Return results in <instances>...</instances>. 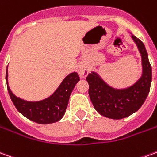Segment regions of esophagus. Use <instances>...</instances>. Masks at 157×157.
I'll return each mask as SVG.
<instances>
[{"mask_svg": "<svg viewBox=\"0 0 157 157\" xmlns=\"http://www.w3.org/2000/svg\"><path fill=\"white\" fill-rule=\"evenodd\" d=\"M78 72H79V75L82 78H85L86 75H88V73H89V71H88V68L86 67V65H84V64H82L78 69Z\"/></svg>", "mask_w": 157, "mask_h": 157, "instance_id": "34e87169", "label": "esophagus"}]
</instances>
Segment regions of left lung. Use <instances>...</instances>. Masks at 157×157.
Here are the masks:
<instances>
[{"label":"left lung","mask_w":157,"mask_h":157,"mask_svg":"<svg viewBox=\"0 0 157 157\" xmlns=\"http://www.w3.org/2000/svg\"><path fill=\"white\" fill-rule=\"evenodd\" d=\"M132 40L141 56L142 74L132 85L123 88L109 86L96 71L86 76L90 99L101 116L119 120L131 116L143 105L151 88L152 71L144 43L132 34Z\"/></svg>","instance_id":"left-lung-1"}]
</instances>
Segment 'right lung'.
<instances>
[{"mask_svg": "<svg viewBox=\"0 0 157 157\" xmlns=\"http://www.w3.org/2000/svg\"><path fill=\"white\" fill-rule=\"evenodd\" d=\"M6 81L10 98L16 109L23 116L39 124H50L59 121L64 116L70 96L75 84L80 81V77L76 72L69 74L52 95L39 101H28L14 95L8 86L7 68Z\"/></svg>", "mask_w": 157, "mask_h": 157, "instance_id": "right-lung-1", "label": "right lung"}]
</instances>
